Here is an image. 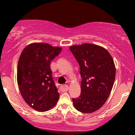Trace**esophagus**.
Returning <instances> with one entry per match:
<instances>
[{
    "instance_id": "obj_1",
    "label": "esophagus",
    "mask_w": 135,
    "mask_h": 135,
    "mask_svg": "<svg viewBox=\"0 0 135 135\" xmlns=\"http://www.w3.org/2000/svg\"><path fill=\"white\" fill-rule=\"evenodd\" d=\"M69 85H63L61 86V90L62 92H66L69 90Z\"/></svg>"
}]
</instances>
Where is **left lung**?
I'll use <instances>...</instances> for the list:
<instances>
[{"instance_id": "8db88e82", "label": "left lung", "mask_w": 135, "mask_h": 135, "mask_svg": "<svg viewBox=\"0 0 135 135\" xmlns=\"http://www.w3.org/2000/svg\"><path fill=\"white\" fill-rule=\"evenodd\" d=\"M78 62L81 74V94L73 99L74 108L92 113L101 108L109 97L115 77L114 60L108 50L99 45L84 43L70 46Z\"/></svg>"}]
</instances>
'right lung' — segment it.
I'll return each instance as SVG.
<instances>
[{
  "label": "right lung",
  "mask_w": 135,
  "mask_h": 135,
  "mask_svg": "<svg viewBox=\"0 0 135 135\" xmlns=\"http://www.w3.org/2000/svg\"><path fill=\"white\" fill-rule=\"evenodd\" d=\"M61 50L47 43L34 42L26 46L19 58L17 81L20 93L25 103L38 112L50 110L59 100L50 64Z\"/></svg>",
  "instance_id": "1"
}]
</instances>
